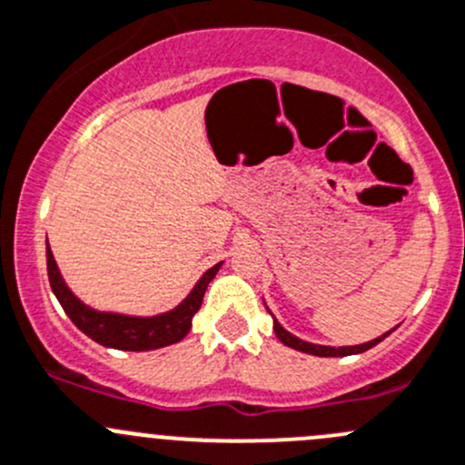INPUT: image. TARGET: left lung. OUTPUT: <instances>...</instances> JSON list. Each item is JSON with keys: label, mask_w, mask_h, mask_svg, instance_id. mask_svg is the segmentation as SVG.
Masks as SVG:
<instances>
[{"label": "left lung", "mask_w": 465, "mask_h": 465, "mask_svg": "<svg viewBox=\"0 0 465 465\" xmlns=\"http://www.w3.org/2000/svg\"><path fill=\"white\" fill-rule=\"evenodd\" d=\"M393 331V329H391ZM391 331H386L384 336L375 338V341H368L363 342V345H350V347H327V345H313V342H306L302 341V338L292 336L291 331H286V329L282 327V324L274 320V333H277L279 341L283 342V345L292 347V350H297V352H306V354H315V357H347V354H361L366 352V350H371V347H375L377 342L384 341L386 336H389Z\"/></svg>", "instance_id": "8db88e82"}]
</instances>
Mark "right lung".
Listing matches in <instances>:
<instances>
[{
    "mask_svg": "<svg viewBox=\"0 0 465 465\" xmlns=\"http://www.w3.org/2000/svg\"><path fill=\"white\" fill-rule=\"evenodd\" d=\"M220 263L206 270L202 274L200 282L191 291V295L177 306V309L168 311V313L152 315V318H136V315H123V313H104V311H94L85 306L74 292L67 288L63 282L58 265L54 261L52 250L47 245V274L52 291L56 300L61 302L63 311L70 315L72 322L93 338L94 342L104 347H115V350H127V352H145V350H159V347L173 345L179 342L188 331H191L193 315L200 311L202 300H204L206 286L211 279L218 274Z\"/></svg>",
    "mask_w": 465,
    "mask_h": 465,
    "instance_id": "right-lung-1",
    "label": "right lung"
}]
</instances>
